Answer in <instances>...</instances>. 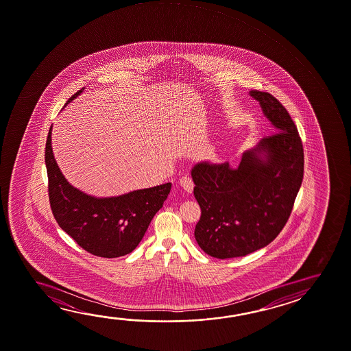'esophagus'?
I'll list each match as a JSON object with an SVG mask.
<instances>
[{
    "mask_svg": "<svg viewBox=\"0 0 351 351\" xmlns=\"http://www.w3.org/2000/svg\"><path fill=\"white\" fill-rule=\"evenodd\" d=\"M180 184L184 187V191H187L189 193H191L192 191H193V181H192V178L190 176H187V175H184L182 178H180Z\"/></svg>",
    "mask_w": 351,
    "mask_h": 351,
    "instance_id": "1",
    "label": "esophagus"
}]
</instances>
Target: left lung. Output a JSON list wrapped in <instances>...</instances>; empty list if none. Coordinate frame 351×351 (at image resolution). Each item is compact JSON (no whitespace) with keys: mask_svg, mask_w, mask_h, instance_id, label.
Returning a JSON list of instances; mask_svg holds the SVG:
<instances>
[{"mask_svg":"<svg viewBox=\"0 0 351 351\" xmlns=\"http://www.w3.org/2000/svg\"><path fill=\"white\" fill-rule=\"evenodd\" d=\"M250 95L278 132L245 152L236 169L229 162H199L191 171L201 207L195 241L219 259L269 245L287 224L304 178L302 142L287 109L269 93Z\"/></svg>","mask_w":351,"mask_h":351,"instance_id":"obj_1","label":"left lung"}]
</instances>
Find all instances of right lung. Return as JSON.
<instances>
[{
    "instance_id": "add662e5",
    "label": "right lung",
    "mask_w": 351,
    "mask_h": 351,
    "mask_svg": "<svg viewBox=\"0 0 351 351\" xmlns=\"http://www.w3.org/2000/svg\"><path fill=\"white\" fill-rule=\"evenodd\" d=\"M82 92L83 89L72 95L66 105ZM51 128L47 134L45 164L50 207L60 228L94 256L116 258L132 252L162 207L171 184L109 198L86 195L69 184L60 171L52 153Z\"/></svg>"
}]
</instances>
